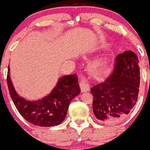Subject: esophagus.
Masks as SVG:
<instances>
[{
	"label": "esophagus",
	"mask_w": 150,
	"mask_h": 150,
	"mask_svg": "<svg viewBox=\"0 0 150 150\" xmlns=\"http://www.w3.org/2000/svg\"><path fill=\"white\" fill-rule=\"evenodd\" d=\"M80 87H81V92H86L90 89V86L88 84V83H86V81H81L80 83Z\"/></svg>",
	"instance_id": "1"
}]
</instances>
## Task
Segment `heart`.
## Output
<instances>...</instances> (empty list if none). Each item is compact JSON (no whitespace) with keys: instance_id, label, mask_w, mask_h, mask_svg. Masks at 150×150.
Here are the masks:
<instances>
[{"instance_id":"b5f03b06","label":"heart","mask_w":150,"mask_h":150,"mask_svg":"<svg viewBox=\"0 0 150 150\" xmlns=\"http://www.w3.org/2000/svg\"><path fill=\"white\" fill-rule=\"evenodd\" d=\"M111 66L107 63L94 64L91 67L92 72L96 78H102V77L108 75L111 72Z\"/></svg>"}]
</instances>
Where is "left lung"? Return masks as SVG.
<instances>
[{
	"instance_id": "left-lung-1",
	"label": "left lung",
	"mask_w": 150,
	"mask_h": 150,
	"mask_svg": "<svg viewBox=\"0 0 150 150\" xmlns=\"http://www.w3.org/2000/svg\"><path fill=\"white\" fill-rule=\"evenodd\" d=\"M140 83L139 59L132 51L116 57L111 75L91 88L93 112L99 121L115 123L123 120L138 99Z\"/></svg>"
}]
</instances>
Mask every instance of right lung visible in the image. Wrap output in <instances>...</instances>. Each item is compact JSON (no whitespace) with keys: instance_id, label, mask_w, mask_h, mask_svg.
Wrapping results in <instances>:
<instances>
[{"instance_id":"1","label":"right lung","mask_w":150,"mask_h":150,"mask_svg":"<svg viewBox=\"0 0 150 150\" xmlns=\"http://www.w3.org/2000/svg\"><path fill=\"white\" fill-rule=\"evenodd\" d=\"M7 84L10 96L21 115L30 123L41 127L58 125L65 119L68 107L74 97L81 93L76 74L65 75L59 79L52 91L38 101H27L16 93L9 75Z\"/></svg>"}]
</instances>
